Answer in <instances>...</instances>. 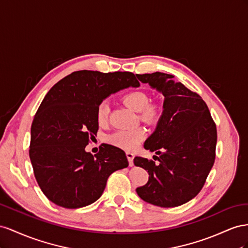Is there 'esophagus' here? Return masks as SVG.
I'll return each mask as SVG.
<instances>
[{"label":"esophagus","instance_id":"esophagus-1","mask_svg":"<svg viewBox=\"0 0 248 248\" xmlns=\"http://www.w3.org/2000/svg\"><path fill=\"white\" fill-rule=\"evenodd\" d=\"M126 155V158H128V161H129V164L130 166L133 165V159H134V154L132 152H126L125 153Z\"/></svg>","mask_w":248,"mask_h":248}]
</instances>
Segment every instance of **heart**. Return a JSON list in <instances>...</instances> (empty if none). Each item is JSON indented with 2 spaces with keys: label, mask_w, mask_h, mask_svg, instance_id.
<instances>
[{
  "label": "heart",
  "mask_w": 248,
  "mask_h": 248,
  "mask_svg": "<svg viewBox=\"0 0 248 248\" xmlns=\"http://www.w3.org/2000/svg\"><path fill=\"white\" fill-rule=\"evenodd\" d=\"M123 101L130 109L140 112V118L145 123H157L162 114L161 106L158 104H148L150 103V97L142 91H133V93L125 94L123 97ZM108 113V103L103 102L98 105L96 110L97 123L103 124L107 122ZM144 137L145 131L142 128H137L133 130L117 131L108 137V141L111 144L124 148V150H134L140 144Z\"/></svg>",
  "instance_id": "b5f03b06"
}]
</instances>
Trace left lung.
<instances>
[{
	"mask_svg": "<svg viewBox=\"0 0 248 248\" xmlns=\"http://www.w3.org/2000/svg\"><path fill=\"white\" fill-rule=\"evenodd\" d=\"M164 96L163 111L157 126L144 142L155 152L159 163L142 157L134 164L148 172V181L138 187L141 200L162 208L186 203L199 194L215 161L216 125L202 98L189 90L172 75H136Z\"/></svg>",
	"mask_w": 248,
	"mask_h": 248,
	"instance_id": "obj_1",
	"label": "left lung"
}]
</instances>
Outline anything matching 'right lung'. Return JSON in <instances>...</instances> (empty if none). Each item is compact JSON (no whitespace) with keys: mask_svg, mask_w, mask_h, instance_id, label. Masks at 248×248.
<instances>
[{"mask_svg":"<svg viewBox=\"0 0 248 248\" xmlns=\"http://www.w3.org/2000/svg\"><path fill=\"white\" fill-rule=\"evenodd\" d=\"M139 87L130 72L79 70L49 89L34 116L29 155L44 194L57 206L78 209L102 196L109 175L128 167L125 153L102 144L93 155L85 147L98 130L96 110L105 98Z\"/></svg>","mask_w":248,"mask_h":248,"instance_id":"obj_1","label":"right lung"}]
</instances>
